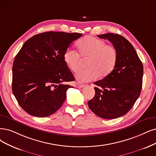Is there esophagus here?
Returning a JSON list of instances; mask_svg holds the SVG:
<instances>
[{
  "label": "esophagus",
  "instance_id": "obj_1",
  "mask_svg": "<svg viewBox=\"0 0 156 156\" xmlns=\"http://www.w3.org/2000/svg\"><path fill=\"white\" fill-rule=\"evenodd\" d=\"M86 85H87L86 84H78V85H77V87H78V88H83V87H85Z\"/></svg>",
  "mask_w": 156,
  "mask_h": 156
}]
</instances>
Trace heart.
<instances>
[{"instance_id":"b5f03b06","label":"heart","mask_w":156,"mask_h":156,"mask_svg":"<svg viewBox=\"0 0 156 156\" xmlns=\"http://www.w3.org/2000/svg\"><path fill=\"white\" fill-rule=\"evenodd\" d=\"M78 53L68 49L63 54V60L74 73H77L81 67V57L89 58L88 69L76 75L80 82H87L98 77H106L114 69L118 62V51L113 45H106L104 40L94 37H86L76 44Z\"/></svg>"}]
</instances>
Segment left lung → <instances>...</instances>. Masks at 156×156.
Segmentation results:
<instances>
[{
	"instance_id": "obj_1",
	"label": "left lung",
	"mask_w": 156,
	"mask_h": 156,
	"mask_svg": "<svg viewBox=\"0 0 156 156\" xmlns=\"http://www.w3.org/2000/svg\"><path fill=\"white\" fill-rule=\"evenodd\" d=\"M98 37L112 44L118 62L110 74L94 83L95 95L88 105L101 118H118L130 110L140 95L143 67L135 49L123 36L108 33Z\"/></svg>"
}]
</instances>
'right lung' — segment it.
<instances>
[{
    "label": "right lung",
    "instance_id": "add662e5",
    "mask_svg": "<svg viewBox=\"0 0 156 156\" xmlns=\"http://www.w3.org/2000/svg\"><path fill=\"white\" fill-rule=\"evenodd\" d=\"M82 34L49 31L28 39L15 58L12 91L20 106L31 116L47 117L62 107L74 80L63 54Z\"/></svg>",
    "mask_w": 156,
    "mask_h": 156
}]
</instances>
